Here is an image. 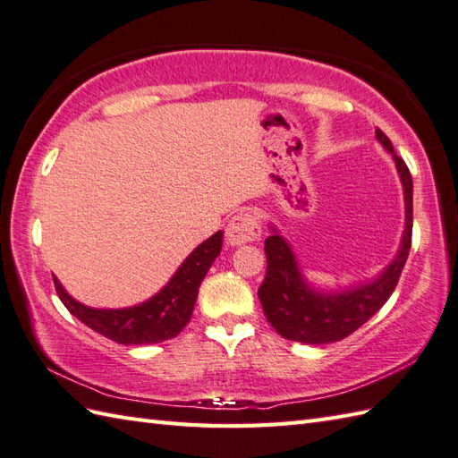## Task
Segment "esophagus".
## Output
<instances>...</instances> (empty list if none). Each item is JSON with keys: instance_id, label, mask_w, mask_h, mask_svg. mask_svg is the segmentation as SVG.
Masks as SVG:
<instances>
[{"instance_id": "1", "label": "esophagus", "mask_w": 458, "mask_h": 458, "mask_svg": "<svg viewBox=\"0 0 458 458\" xmlns=\"http://www.w3.org/2000/svg\"><path fill=\"white\" fill-rule=\"evenodd\" d=\"M260 223L255 213L250 211H239L237 216H233L227 225V242L231 245H245V242L257 241L260 237Z\"/></svg>"}]
</instances>
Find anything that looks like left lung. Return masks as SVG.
Wrapping results in <instances>:
<instances>
[{
  "instance_id": "left-lung-1",
  "label": "left lung",
  "mask_w": 458,
  "mask_h": 458,
  "mask_svg": "<svg viewBox=\"0 0 458 458\" xmlns=\"http://www.w3.org/2000/svg\"><path fill=\"white\" fill-rule=\"evenodd\" d=\"M376 136L386 150L394 154L405 191L407 216L399 253L377 281L353 288V291L324 294L306 286L286 241L276 233L267 237V275L259 286V301L263 304V312L270 326L286 340L302 344H330L348 338L387 302V298L399 283L401 270H403L409 249H411L413 182L407 164L394 152L391 140L379 128H376Z\"/></svg>"
}]
</instances>
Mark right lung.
I'll return each instance as SVG.
<instances>
[{
	"label": "right lung",
	"mask_w": 458,
	"mask_h": 458,
	"mask_svg": "<svg viewBox=\"0 0 458 458\" xmlns=\"http://www.w3.org/2000/svg\"><path fill=\"white\" fill-rule=\"evenodd\" d=\"M221 241V231L211 235L208 241H203L183 260V265L177 268L172 281L160 293L134 308H123V310L89 308L64 293L57 278L53 276L55 291H57L61 302L67 306V310L72 316H77L82 324H87L89 328L106 335L110 340L124 344V346L170 340L175 338L185 328V324L190 322L199 284L203 276L208 275L211 263L219 255Z\"/></svg>",
	"instance_id": "obj_1"
}]
</instances>
